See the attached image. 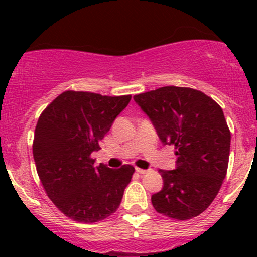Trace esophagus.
Segmentation results:
<instances>
[{
    "label": "esophagus",
    "mask_w": 257,
    "mask_h": 257,
    "mask_svg": "<svg viewBox=\"0 0 257 257\" xmlns=\"http://www.w3.org/2000/svg\"><path fill=\"white\" fill-rule=\"evenodd\" d=\"M136 172L138 173V174H145V173H147L148 170H145V169H141V168H136Z\"/></svg>",
    "instance_id": "34e87169"
}]
</instances>
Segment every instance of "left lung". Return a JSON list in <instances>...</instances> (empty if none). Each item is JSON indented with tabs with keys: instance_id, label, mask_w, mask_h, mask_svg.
Masks as SVG:
<instances>
[{
	"instance_id": "left-lung-1",
	"label": "left lung",
	"mask_w": 257,
	"mask_h": 257,
	"mask_svg": "<svg viewBox=\"0 0 257 257\" xmlns=\"http://www.w3.org/2000/svg\"><path fill=\"white\" fill-rule=\"evenodd\" d=\"M160 141L174 145L177 169L163 170L164 186L152 195L160 214L177 220L198 216L219 193L229 165L231 134L221 107L200 90L158 88L134 95Z\"/></svg>"
}]
</instances>
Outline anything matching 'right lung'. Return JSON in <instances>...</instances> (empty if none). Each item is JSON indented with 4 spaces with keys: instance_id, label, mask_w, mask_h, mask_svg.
Masks as SVG:
<instances>
[{
    "instance_id": "right-lung-1",
    "label": "right lung",
    "mask_w": 257,
    "mask_h": 257,
    "mask_svg": "<svg viewBox=\"0 0 257 257\" xmlns=\"http://www.w3.org/2000/svg\"><path fill=\"white\" fill-rule=\"evenodd\" d=\"M131 98L66 90L38 118L32 145L37 174L48 198L74 221L98 222L120 205L134 168L94 167L90 154Z\"/></svg>"
}]
</instances>
